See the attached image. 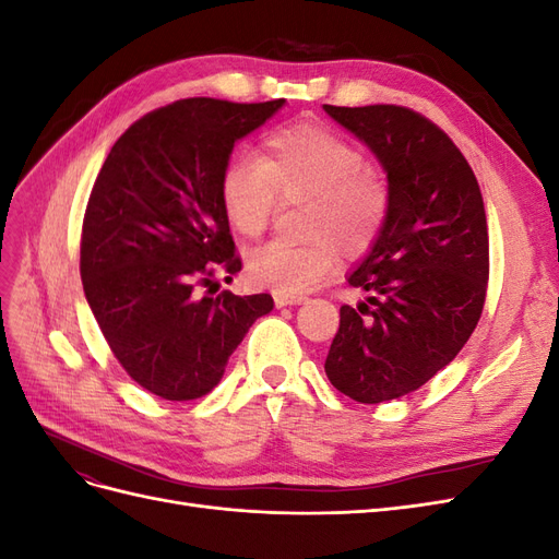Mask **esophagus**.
Returning <instances> with one entry per match:
<instances>
[{
    "label": "esophagus",
    "mask_w": 559,
    "mask_h": 559,
    "mask_svg": "<svg viewBox=\"0 0 559 559\" xmlns=\"http://www.w3.org/2000/svg\"><path fill=\"white\" fill-rule=\"evenodd\" d=\"M275 298V306L277 308H286V306H300V302H306L302 296H286V294H273Z\"/></svg>",
    "instance_id": "obj_1"
}]
</instances>
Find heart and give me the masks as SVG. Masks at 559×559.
Here are the masks:
<instances>
[{"mask_svg":"<svg viewBox=\"0 0 559 559\" xmlns=\"http://www.w3.org/2000/svg\"><path fill=\"white\" fill-rule=\"evenodd\" d=\"M364 154L317 126L275 130L263 156L235 154L222 175V202L230 226L259 238L277 210V200H308L310 242L275 240L249 257V277L277 294H306L335 267V245L345 253L366 251L386 218L389 191L364 170Z\"/></svg>","mask_w":559,"mask_h":559,"instance_id":"b5f03b06","label":"heart"}]
</instances>
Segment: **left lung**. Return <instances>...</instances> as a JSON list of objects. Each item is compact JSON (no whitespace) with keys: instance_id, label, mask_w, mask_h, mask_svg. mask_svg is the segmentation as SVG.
<instances>
[{"instance_id":"obj_1","label":"left lung","mask_w":559,"mask_h":559,"mask_svg":"<svg viewBox=\"0 0 559 559\" xmlns=\"http://www.w3.org/2000/svg\"><path fill=\"white\" fill-rule=\"evenodd\" d=\"M324 111L370 148L386 175V218L347 275L366 294L341 308L324 364L359 403L415 392L476 329L489 277L480 186L462 151L425 116L396 105Z\"/></svg>"}]
</instances>
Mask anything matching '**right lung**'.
<instances>
[{"instance_id":"right-lung-1","label":"right lung","mask_w":559,"mask_h":559,"mask_svg":"<svg viewBox=\"0 0 559 559\" xmlns=\"http://www.w3.org/2000/svg\"><path fill=\"white\" fill-rule=\"evenodd\" d=\"M286 99L189 97L132 123L99 170L83 216L81 282L126 373L167 401L205 396L273 296H212L235 253L222 175L235 142ZM209 294L202 295L201 289Z\"/></svg>"}]
</instances>
